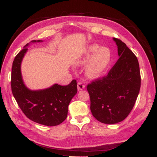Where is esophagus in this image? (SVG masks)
Here are the masks:
<instances>
[{"mask_svg": "<svg viewBox=\"0 0 157 157\" xmlns=\"http://www.w3.org/2000/svg\"><path fill=\"white\" fill-rule=\"evenodd\" d=\"M85 85L83 84V82H81L79 81L78 84H77V88H78V90H83L85 88Z\"/></svg>", "mask_w": 157, "mask_h": 157, "instance_id": "1", "label": "esophagus"}]
</instances>
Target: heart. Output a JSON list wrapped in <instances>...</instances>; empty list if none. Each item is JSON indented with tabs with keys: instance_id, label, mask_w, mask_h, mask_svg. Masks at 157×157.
I'll list each match as a JSON object with an SVG mask.
<instances>
[{
	"instance_id": "heart-1",
	"label": "heart",
	"mask_w": 157,
	"mask_h": 157,
	"mask_svg": "<svg viewBox=\"0 0 157 157\" xmlns=\"http://www.w3.org/2000/svg\"><path fill=\"white\" fill-rule=\"evenodd\" d=\"M111 62V53L107 48H100L98 45H90L85 52L82 59L76 65H86L85 73L90 79L99 78L108 68Z\"/></svg>"
}]
</instances>
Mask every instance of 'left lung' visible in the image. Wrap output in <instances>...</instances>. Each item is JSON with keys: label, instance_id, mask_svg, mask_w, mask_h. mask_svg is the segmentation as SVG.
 Here are the masks:
<instances>
[{"label": "left lung", "instance_id": "1", "mask_svg": "<svg viewBox=\"0 0 157 157\" xmlns=\"http://www.w3.org/2000/svg\"><path fill=\"white\" fill-rule=\"evenodd\" d=\"M119 59L108 75L87 86L90 109L96 119L115 124L128 116L135 104L141 87L138 59L120 39L114 38Z\"/></svg>", "mask_w": 157, "mask_h": 157}]
</instances>
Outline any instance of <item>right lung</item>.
Masks as SVG:
<instances>
[{"label": "right lung", "instance_id": "1", "mask_svg": "<svg viewBox=\"0 0 157 157\" xmlns=\"http://www.w3.org/2000/svg\"><path fill=\"white\" fill-rule=\"evenodd\" d=\"M42 40H32V43ZM16 55L12 68L11 86L12 94L25 115L34 122L47 126L58 125L67 116L68 105L77 93L76 80L65 86L54 84L41 90H30L25 86L21 76V65L27 46Z\"/></svg>", "mask_w": 157, "mask_h": 157}]
</instances>
